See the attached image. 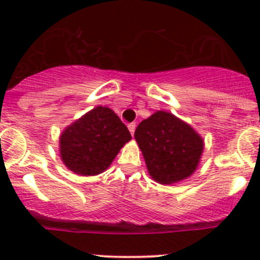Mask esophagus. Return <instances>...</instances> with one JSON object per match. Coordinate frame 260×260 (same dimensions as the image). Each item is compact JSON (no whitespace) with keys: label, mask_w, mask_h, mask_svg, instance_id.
I'll return each mask as SVG.
<instances>
[{"label":"esophagus","mask_w":260,"mask_h":260,"mask_svg":"<svg viewBox=\"0 0 260 260\" xmlns=\"http://www.w3.org/2000/svg\"><path fill=\"white\" fill-rule=\"evenodd\" d=\"M128 129H129V132H131V135H135V129H136V123H129V124H128Z\"/></svg>","instance_id":"1"}]
</instances>
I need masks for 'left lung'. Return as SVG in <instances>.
Segmentation results:
<instances>
[{
  "mask_svg": "<svg viewBox=\"0 0 260 260\" xmlns=\"http://www.w3.org/2000/svg\"><path fill=\"white\" fill-rule=\"evenodd\" d=\"M147 171L160 184H174L193 174L203 141L186 123L166 111H156L135 131Z\"/></svg>",
  "mask_w": 260,
  "mask_h": 260,
  "instance_id": "1",
  "label": "left lung"
}]
</instances>
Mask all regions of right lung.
<instances>
[{
	"instance_id": "1",
	"label": "right lung",
	"mask_w": 260,
	"mask_h": 260,
	"mask_svg": "<svg viewBox=\"0 0 260 260\" xmlns=\"http://www.w3.org/2000/svg\"><path fill=\"white\" fill-rule=\"evenodd\" d=\"M131 139L128 128L113 110L98 106L62 133L60 156L75 174H101Z\"/></svg>"
}]
</instances>
